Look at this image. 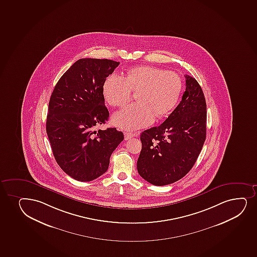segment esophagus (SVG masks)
Masks as SVG:
<instances>
[{
    "instance_id": "1",
    "label": "esophagus",
    "mask_w": 257,
    "mask_h": 257,
    "mask_svg": "<svg viewBox=\"0 0 257 257\" xmlns=\"http://www.w3.org/2000/svg\"><path fill=\"white\" fill-rule=\"evenodd\" d=\"M137 136V133L133 134L130 133V132H125V133H124V139L127 141V140L131 139V138H133L134 136Z\"/></svg>"
}]
</instances>
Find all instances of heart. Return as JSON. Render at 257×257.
Segmentation results:
<instances>
[{"label":"heart","mask_w":257,"mask_h":257,"mask_svg":"<svg viewBox=\"0 0 257 257\" xmlns=\"http://www.w3.org/2000/svg\"><path fill=\"white\" fill-rule=\"evenodd\" d=\"M183 80L173 71L152 66L130 68L126 77L111 74L104 80L103 97L109 105L123 107L137 92L138 103L124 108L113 116L114 123L122 130L147 127L158 118L168 115L179 100Z\"/></svg>","instance_id":"b5f03b06"}]
</instances>
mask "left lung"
I'll return each instance as SVG.
<instances>
[{"mask_svg":"<svg viewBox=\"0 0 257 257\" xmlns=\"http://www.w3.org/2000/svg\"><path fill=\"white\" fill-rule=\"evenodd\" d=\"M182 100L159 127L141 134L140 176L156 186L180 180L191 170L207 135V103L195 78L185 75Z\"/></svg>","mask_w":257,"mask_h":257,"instance_id":"left-lung-1","label":"left lung"}]
</instances>
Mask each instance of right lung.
<instances>
[{"label": "right lung", "instance_id": "obj_1", "mask_svg": "<svg viewBox=\"0 0 257 257\" xmlns=\"http://www.w3.org/2000/svg\"><path fill=\"white\" fill-rule=\"evenodd\" d=\"M119 63L78 60L60 78L50 97L48 138L56 162L75 180L90 182L106 172L109 158L123 141V134L115 127L95 130L108 121L102 87Z\"/></svg>", "mask_w": 257, "mask_h": 257}]
</instances>
